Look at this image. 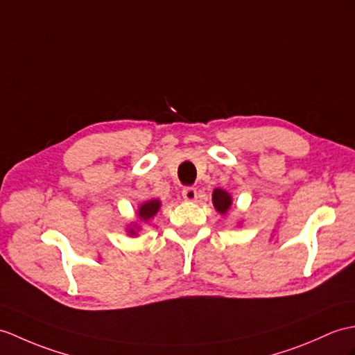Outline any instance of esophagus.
<instances>
[{
    "instance_id": "1",
    "label": "esophagus",
    "mask_w": 355,
    "mask_h": 355,
    "mask_svg": "<svg viewBox=\"0 0 355 355\" xmlns=\"http://www.w3.org/2000/svg\"><path fill=\"white\" fill-rule=\"evenodd\" d=\"M181 195H183L184 201L192 202V201L196 200V189L195 187H184L183 192H181Z\"/></svg>"
}]
</instances>
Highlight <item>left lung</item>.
Wrapping results in <instances>:
<instances>
[{"mask_svg": "<svg viewBox=\"0 0 355 355\" xmlns=\"http://www.w3.org/2000/svg\"><path fill=\"white\" fill-rule=\"evenodd\" d=\"M213 205H215V209L220 213V215H225V213L232 207V195L228 192H225L224 189H215L213 191Z\"/></svg>", "mask_w": 355, "mask_h": 355, "instance_id": "obj_1", "label": "left lung"}]
</instances>
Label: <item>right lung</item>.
<instances>
[{
  "label": "right lung",
  "instance_id": "right-lung-1",
  "mask_svg": "<svg viewBox=\"0 0 355 355\" xmlns=\"http://www.w3.org/2000/svg\"><path fill=\"white\" fill-rule=\"evenodd\" d=\"M159 209H160V201H159V200H148V201H145V202L139 207L137 216H139L140 220L146 222V220H150L151 218L155 216V213L159 211ZM128 233H130L131 236L136 234V232H135L133 228H130Z\"/></svg>",
  "mask_w": 355,
  "mask_h": 355
}]
</instances>
